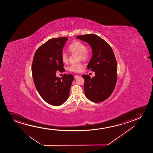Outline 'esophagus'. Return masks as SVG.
Returning a JSON list of instances; mask_svg holds the SVG:
<instances>
[{
	"label": "esophagus",
	"instance_id": "34e87169",
	"mask_svg": "<svg viewBox=\"0 0 153 153\" xmlns=\"http://www.w3.org/2000/svg\"><path fill=\"white\" fill-rule=\"evenodd\" d=\"M78 77H79V75H75V76H74L75 79H77V78H78Z\"/></svg>",
	"mask_w": 153,
	"mask_h": 153
}]
</instances>
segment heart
I'll return each mask as SVG.
<instances>
[{"label":"heart","instance_id":"heart-1","mask_svg":"<svg viewBox=\"0 0 153 153\" xmlns=\"http://www.w3.org/2000/svg\"><path fill=\"white\" fill-rule=\"evenodd\" d=\"M69 51L73 54L79 55V60L86 61L88 60L90 55V51L86 48L85 44L80 42L75 41L69 45L68 47ZM61 59L63 63H67L68 62V56L66 53L63 52L61 54ZM84 66L82 63L74 64L71 65L68 69L69 71L74 73H79L82 71Z\"/></svg>","mask_w":153,"mask_h":153}]
</instances>
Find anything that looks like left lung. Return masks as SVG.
Wrapping results in <instances>:
<instances>
[{"label": "left lung", "mask_w": 153, "mask_h": 153, "mask_svg": "<svg viewBox=\"0 0 153 153\" xmlns=\"http://www.w3.org/2000/svg\"><path fill=\"white\" fill-rule=\"evenodd\" d=\"M76 38L88 43L92 51L87 68L94 71L95 76L82 75L85 96L92 102H101L108 98L115 88L117 69L115 55L110 45L96 34L80 35Z\"/></svg>", "instance_id": "obj_1"}]
</instances>
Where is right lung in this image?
I'll return each instance as SVG.
<instances>
[{"mask_svg":"<svg viewBox=\"0 0 153 153\" xmlns=\"http://www.w3.org/2000/svg\"><path fill=\"white\" fill-rule=\"evenodd\" d=\"M66 37L53 38L40 46L34 55L32 74L36 90L50 105L59 106L67 100L74 77L64 74L56 76L57 71H64L61 54Z\"/></svg>","mask_w":153,"mask_h":153,"instance_id":"1","label":"right lung"}]
</instances>
